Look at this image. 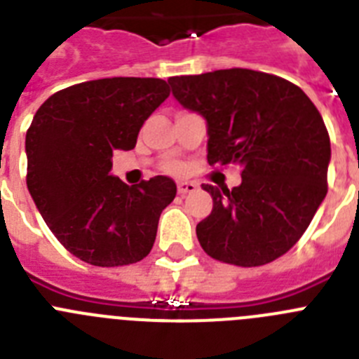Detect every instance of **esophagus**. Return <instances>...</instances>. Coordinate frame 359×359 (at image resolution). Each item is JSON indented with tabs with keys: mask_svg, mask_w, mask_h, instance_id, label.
Listing matches in <instances>:
<instances>
[{
	"mask_svg": "<svg viewBox=\"0 0 359 359\" xmlns=\"http://www.w3.org/2000/svg\"><path fill=\"white\" fill-rule=\"evenodd\" d=\"M196 189H198V185L194 182H177V192L182 196L189 194V192H194Z\"/></svg>",
	"mask_w": 359,
	"mask_h": 359,
	"instance_id": "esophagus-1",
	"label": "esophagus"
}]
</instances>
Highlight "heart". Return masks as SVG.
<instances>
[{
  "label": "heart",
  "mask_w": 359,
  "mask_h": 359,
  "mask_svg": "<svg viewBox=\"0 0 359 359\" xmlns=\"http://www.w3.org/2000/svg\"><path fill=\"white\" fill-rule=\"evenodd\" d=\"M176 169H180V167H176Z\"/></svg>",
  "instance_id": "obj_1"
}]
</instances>
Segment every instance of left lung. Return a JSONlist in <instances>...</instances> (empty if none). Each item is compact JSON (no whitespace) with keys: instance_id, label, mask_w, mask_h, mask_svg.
<instances>
[{"instance_id":"1","label":"left lung","mask_w":359,"mask_h":359,"mask_svg":"<svg viewBox=\"0 0 359 359\" xmlns=\"http://www.w3.org/2000/svg\"><path fill=\"white\" fill-rule=\"evenodd\" d=\"M169 84L207 122L208 163L239 165L243 177L231 190L201 185L214 201L196 226L201 248L244 268L284 255L327 194L331 142L315 104L286 79L244 68Z\"/></svg>"}]
</instances>
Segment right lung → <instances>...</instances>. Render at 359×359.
Wrapping results in <instances>:
<instances>
[{
	"mask_svg": "<svg viewBox=\"0 0 359 359\" xmlns=\"http://www.w3.org/2000/svg\"><path fill=\"white\" fill-rule=\"evenodd\" d=\"M167 97L161 79H98L53 93L32 120L28 192L59 243L88 264L126 266L151 252L176 183L154 176L129 187L111 174V158L135 149Z\"/></svg>",
	"mask_w": 359,
	"mask_h": 359,
	"instance_id": "obj_1",
	"label": "right lung"
}]
</instances>
